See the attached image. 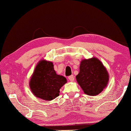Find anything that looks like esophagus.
I'll return each mask as SVG.
<instances>
[{"label":"esophagus","mask_w":131,"mask_h":131,"mask_svg":"<svg viewBox=\"0 0 131 131\" xmlns=\"http://www.w3.org/2000/svg\"><path fill=\"white\" fill-rule=\"evenodd\" d=\"M68 78H69V80L70 81H74V79H75L74 76H73V75H70V76H69V77H68Z\"/></svg>","instance_id":"1"}]
</instances>
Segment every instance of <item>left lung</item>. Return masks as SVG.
Segmentation results:
<instances>
[{"label":"left lung","mask_w":131,"mask_h":131,"mask_svg":"<svg viewBox=\"0 0 131 131\" xmlns=\"http://www.w3.org/2000/svg\"><path fill=\"white\" fill-rule=\"evenodd\" d=\"M76 79L86 94L96 96L107 86L109 76L101 61L93 58L81 61L80 72Z\"/></svg>","instance_id":"obj_1"}]
</instances>
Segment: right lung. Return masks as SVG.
<instances>
[{
	"label": "right lung",
	"instance_id": "right-lung-1",
	"mask_svg": "<svg viewBox=\"0 0 131 131\" xmlns=\"http://www.w3.org/2000/svg\"><path fill=\"white\" fill-rule=\"evenodd\" d=\"M53 64L41 60L35 67L29 86L35 97L45 101H51L59 96L61 88L67 83V79L56 74Z\"/></svg>",
	"mask_w": 131,
	"mask_h": 131
}]
</instances>
